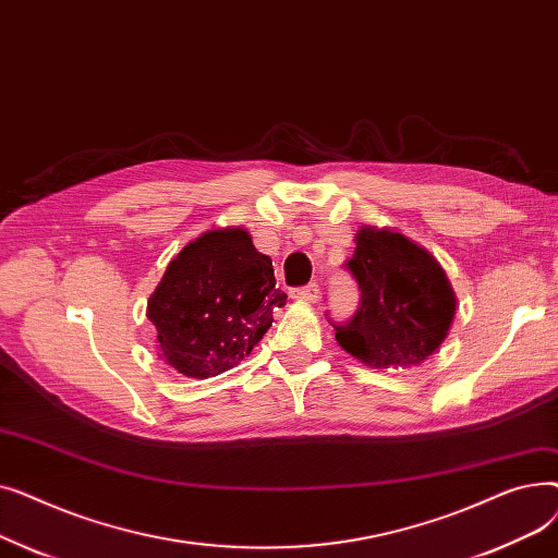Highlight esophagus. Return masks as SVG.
<instances>
[{
  "label": "esophagus",
  "instance_id": "obj_1",
  "mask_svg": "<svg viewBox=\"0 0 558 558\" xmlns=\"http://www.w3.org/2000/svg\"><path fill=\"white\" fill-rule=\"evenodd\" d=\"M289 296L305 303H316L320 299V289L316 282H310L307 287H301V289H289Z\"/></svg>",
  "mask_w": 558,
  "mask_h": 558
}]
</instances>
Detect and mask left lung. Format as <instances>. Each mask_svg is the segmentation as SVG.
Instances as JSON below:
<instances>
[{
  "label": "left lung",
  "mask_w": 558,
  "mask_h": 558,
  "mask_svg": "<svg viewBox=\"0 0 558 558\" xmlns=\"http://www.w3.org/2000/svg\"><path fill=\"white\" fill-rule=\"evenodd\" d=\"M355 253L345 262L362 301L345 326H335L337 343L371 368L423 364L448 337L457 296L423 246L404 234L362 226Z\"/></svg>",
  "instance_id": "left-lung-1"
}]
</instances>
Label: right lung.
I'll return each instance as SVG.
<instances>
[{
  "label": "right lung",
  "mask_w": 558,
  "mask_h": 558,
  "mask_svg": "<svg viewBox=\"0 0 558 558\" xmlns=\"http://www.w3.org/2000/svg\"><path fill=\"white\" fill-rule=\"evenodd\" d=\"M287 294L271 257L244 228H215L183 246L146 305L165 362L187 377L238 366L274 324Z\"/></svg>",
  "instance_id": "obj_1"
}]
</instances>
